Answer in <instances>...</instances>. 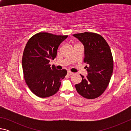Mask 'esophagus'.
Listing matches in <instances>:
<instances>
[{
	"label": "esophagus",
	"instance_id": "obj_1",
	"mask_svg": "<svg viewBox=\"0 0 131 131\" xmlns=\"http://www.w3.org/2000/svg\"><path fill=\"white\" fill-rule=\"evenodd\" d=\"M73 74V73L71 72H70V71H68V74L69 75V76H70V75H72Z\"/></svg>",
	"mask_w": 131,
	"mask_h": 131
}]
</instances>
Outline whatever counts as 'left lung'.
Here are the masks:
<instances>
[{
    "mask_svg": "<svg viewBox=\"0 0 131 131\" xmlns=\"http://www.w3.org/2000/svg\"><path fill=\"white\" fill-rule=\"evenodd\" d=\"M84 47L87 77L75 85L77 92L87 99H95L103 94L109 84L113 70V60L109 46L103 37L92 32L73 35Z\"/></svg>",
    "mask_w": 131,
    "mask_h": 131,
    "instance_id": "obj_1",
    "label": "left lung"
}]
</instances>
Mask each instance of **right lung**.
Here are the masks:
<instances>
[{"label": "right lung", "mask_w": 131, "mask_h": 131, "mask_svg": "<svg viewBox=\"0 0 131 131\" xmlns=\"http://www.w3.org/2000/svg\"><path fill=\"white\" fill-rule=\"evenodd\" d=\"M68 36L38 33L26 43L22 65L24 79L31 91L40 97L52 96L58 91L61 80L67 74L65 69L50 67L51 59L57 56L59 46Z\"/></svg>", "instance_id": "add662e5"}]
</instances>
